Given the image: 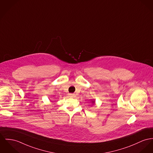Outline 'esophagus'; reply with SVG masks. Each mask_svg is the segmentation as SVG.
I'll use <instances>...</instances> for the list:
<instances>
[{"label": "esophagus", "instance_id": "1", "mask_svg": "<svg viewBox=\"0 0 153 153\" xmlns=\"http://www.w3.org/2000/svg\"><path fill=\"white\" fill-rule=\"evenodd\" d=\"M69 95H70V97H75V94H69Z\"/></svg>", "mask_w": 153, "mask_h": 153}]
</instances>
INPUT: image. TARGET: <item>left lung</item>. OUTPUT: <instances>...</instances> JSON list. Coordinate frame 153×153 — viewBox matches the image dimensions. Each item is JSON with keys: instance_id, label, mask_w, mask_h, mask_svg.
<instances>
[{"instance_id": "left-lung-1", "label": "left lung", "mask_w": 153, "mask_h": 153, "mask_svg": "<svg viewBox=\"0 0 153 153\" xmlns=\"http://www.w3.org/2000/svg\"><path fill=\"white\" fill-rule=\"evenodd\" d=\"M92 103L94 104V103H95V101H92Z\"/></svg>"}]
</instances>
